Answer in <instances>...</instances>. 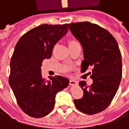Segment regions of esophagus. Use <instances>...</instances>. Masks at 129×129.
Listing matches in <instances>:
<instances>
[{
  "label": "esophagus",
  "instance_id": "34e87169",
  "mask_svg": "<svg viewBox=\"0 0 129 129\" xmlns=\"http://www.w3.org/2000/svg\"><path fill=\"white\" fill-rule=\"evenodd\" d=\"M78 84V81H75V80H70L69 81V84L72 85V86H75Z\"/></svg>",
  "mask_w": 129,
  "mask_h": 129
}]
</instances>
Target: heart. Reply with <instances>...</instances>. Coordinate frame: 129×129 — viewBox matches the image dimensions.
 Listing matches in <instances>:
<instances>
[{"mask_svg": "<svg viewBox=\"0 0 129 129\" xmlns=\"http://www.w3.org/2000/svg\"><path fill=\"white\" fill-rule=\"evenodd\" d=\"M75 43H77V41H75V39H69V45H72V44H75Z\"/></svg>", "mask_w": 129, "mask_h": 129, "instance_id": "1", "label": "heart"}]
</instances>
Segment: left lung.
Returning a JSON list of instances; mask_svg holds the SVG:
<instances>
[{
  "instance_id": "left-lung-1",
  "label": "left lung",
  "mask_w": 129,
  "mask_h": 129,
  "mask_svg": "<svg viewBox=\"0 0 129 129\" xmlns=\"http://www.w3.org/2000/svg\"><path fill=\"white\" fill-rule=\"evenodd\" d=\"M69 30L84 51L81 69L93 66L92 84L80 81L82 98L74 103L81 112L92 115L105 110L111 103L122 78L121 53L115 38L105 28L88 21L72 23Z\"/></svg>"
}]
</instances>
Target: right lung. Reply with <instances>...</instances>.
<instances>
[{
	"mask_svg": "<svg viewBox=\"0 0 129 129\" xmlns=\"http://www.w3.org/2000/svg\"><path fill=\"white\" fill-rule=\"evenodd\" d=\"M69 25H39L24 34L15 47L9 83L18 106L30 116L40 118L51 112L56 94L69 83L60 75L45 80L41 73L42 61L51 58L54 45L66 34Z\"/></svg>",
	"mask_w": 129,
	"mask_h": 129,
	"instance_id": "obj_1",
	"label": "right lung"
}]
</instances>
